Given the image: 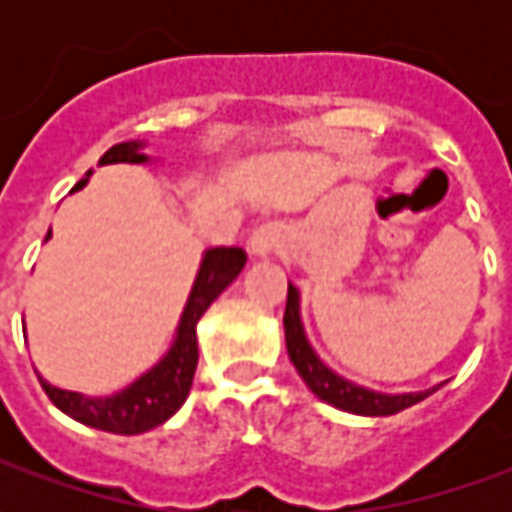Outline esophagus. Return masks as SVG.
<instances>
[{"instance_id":"obj_1","label":"esophagus","mask_w":512,"mask_h":512,"mask_svg":"<svg viewBox=\"0 0 512 512\" xmlns=\"http://www.w3.org/2000/svg\"><path fill=\"white\" fill-rule=\"evenodd\" d=\"M279 227L277 224H263V227H257L255 233H252V241H249V249H252V255L255 257H268L274 255L279 249Z\"/></svg>"}]
</instances>
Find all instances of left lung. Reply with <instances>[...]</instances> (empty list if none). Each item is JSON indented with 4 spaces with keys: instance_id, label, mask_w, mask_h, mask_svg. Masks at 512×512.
I'll return each mask as SVG.
<instances>
[{
    "instance_id": "1",
    "label": "left lung",
    "mask_w": 512,
    "mask_h": 512,
    "mask_svg": "<svg viewBox=\"0 0 512 512\" xmlns=\"http://www.w3.org/2000/svg\"><path fill=\"white\" fill-rule=\"evenodd\" d=\"M285 340H288L290 362L299 370L304 384L310 386L321 400L343 408V411H351V414L389 417V414H397V411L414 406V403L436 392V389H428V392H411V395H378V392H370L365 386H356L337 376V373H332L315 356V351L307 343V337H304L299 318V290L293 288V285H288V304H285Z\"/></svg>"
}]
</instances>
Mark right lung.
Here are the masks:
<instances>
[{
  "label": "right lung",
  "instance_id": "add662e5",
  "mask_svg": "<svg viewBox=\"0 0 512 512\" xmlns=\"http://www.w3.org/2000/svg\"><path fill=\"white\" fill-rule=\"evenodd\" d=\"M136 150H139L136 142L109 147L98 161V167L101 164H139V161H145V156L136 153ZM87 175L73 186V191L82 189L87 183ZM244 263V249H238V246H216V249L205 252L197 282L191 288L186 310H183V318H180L178 337L169 348V354L153 370H147L145 376L136 378L134 384L126 386L123 392H117L112 397H84L79 392H65V389L46 384L38 376L51 403L60 411H65L68 417L76 419V422H82V425L106 430V433H123V436L145 433V430L167 422L183 406V400L189 397L191 381H194V370H197V321L202 318V312L211 307L213 299L241 274Z\"/></svg>",
  "mask_w": 512,
  "mask_h": 512
}]
</instances>
